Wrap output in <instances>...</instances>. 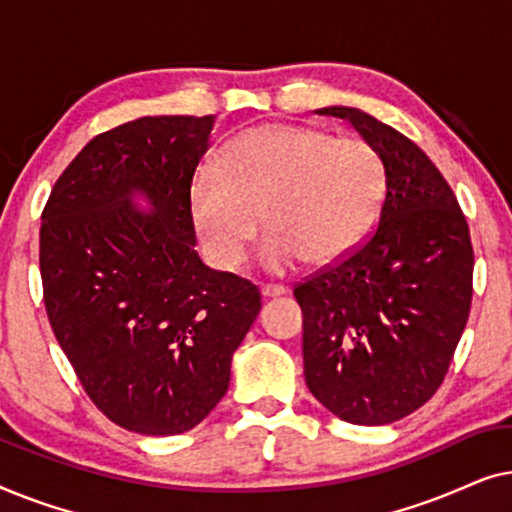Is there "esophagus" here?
<instances>
[{"label": "esophagus", "mask_w": 512, "mask_h": 512, "mask_svg": "<svg viewBox=\"0 0 512 512\" xmlns=\"http://www.w3.org/2000/svg\"><path fill=\"white\" fill-rule=\"evenodd\" d=\"M284 293H286L284 286H263V289H261V296H263L265 300L279 298V296H284Z\"/></svg>", "instance_id": "esophagus-1"}]
</instances>
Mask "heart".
Wrapping results in <instances>:
<instances>
[{
  "mask_svg": "<svg viewBox=\"0 0 512 512\" xmlns=\"http://www.w3.org/2000/svg\"><path fill=\"white\" fill-rule=\"evenodd\" d=\"M384 193V160L366 139L268 123L237 135L221 163L198 167L188 207L202 249L221 268L242 263L261 214V261L284 272L300 258L326 265L354 251Z\"/></svg>",
  "mask_w": 512,
  "mask_h": 512,
  "instance_id": "obj_1",
  "label": "heart"
}]
</instances>
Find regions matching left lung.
<instances>
[{
    "label": "left lung",
    "mask_w": 512,
    "mask_h": 512,
    "mask_svg": "<svg viewBox=\"0 0 512 512\" xmlns=\"http://www.w3.org/2000/svg\"><path fill=\"white\" fill-rule=\"evenodd\" d=\"M373 144L387 193L373 235L296 286L305 382L349 424L382 426L429 401L450 368L473 296L468 223L415 142L354 107H324Z\"/></svg>",
    "instance_id": "obj_1"
}]
</instances>
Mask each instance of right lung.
<instances>
[{
  "label": "right lung",
  "instance_id": "1",
  "mask_svg": "<svg viewBox=\"0 0 512 512\" xmlns=\"http://www.w3.org/2000/svg\"><path fill=\"white\" fill-rule=\"evenodd\" d=\"M214 123L144 116L102 132L41 214L55 338L97 408L142 436L191 431L216 408L261 312L254 284L195 251L188 191Z\"/></svg>",
  "mask_w": 512,
  "mask_h": 512
}]
</instances>
